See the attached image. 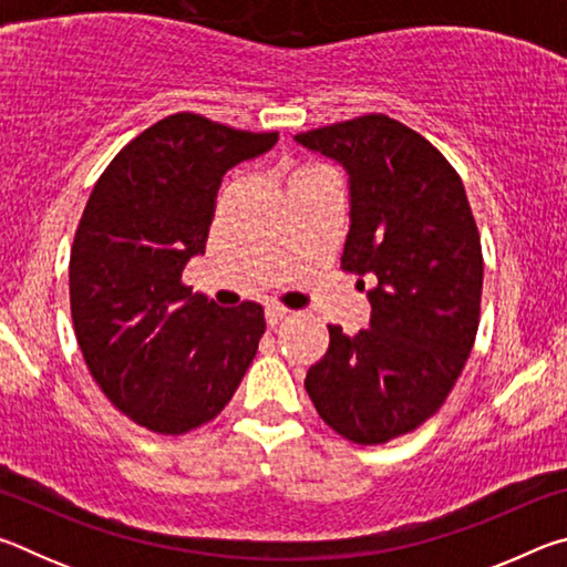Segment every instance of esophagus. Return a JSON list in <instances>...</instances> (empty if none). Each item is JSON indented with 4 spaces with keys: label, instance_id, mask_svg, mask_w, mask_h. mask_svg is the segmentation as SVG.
I'll return each mask as SVG.
<instances>
[{
    "label": "esophagus",
    "instance_id": "obj_1",
    "mask_svg": "<svg viewBox=\"0 0 567 567\" xmlns=\"http://www.w3.org/2000/svg\"><path fill=\"white\" fill-rule=\"evenodd\" d=\"M287 315H290V310H285V307H280V305H270L265 310V320H267V324H270V328H275V324H280L282 320H287Z\"/></svg>",
    "mask_w": 567,
    "mask_h": 567
}]
</instances>
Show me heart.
<instances>
[{
  "mask_svg": "<svg viewBox=\"0 0 567 567\" xmlns=\"http://www.w3.org/2000/svg\"><path fill=\"white\" fill-rule=\"evenodd\" d=\"M300 172H305V169H300Z\"/></svg>",
  "mask_w": 567,
  "mask_h": 567,
  "instance_id": "b5f03b06",
  "label": "heart"
}]
</instances>
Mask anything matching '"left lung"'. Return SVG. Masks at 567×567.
Here are the masks:
<instances>
[{
  "label": "left lung",
  "instance_id": "obj_1",
  "mask_svg": "<svg viewBox=\"0 0 567 567\" xmlns=\"http://www.w3.org/2000/svg\"><path fill=\"white\" fill-rule=\"evenodd\" d=\"M350 175L340 267L372 282L370 328L328 324L305 390L334 433L382 445L443 408L475 344L483 249L463 179L443 152L388 114L300 132Z\"/></svg>",
  "mask_w": 567,
  "mask_h": 567
}]
</instances>
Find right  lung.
Segmentation results:
<instances>
[{"mask_svg": "<svg viewBox=\"0 0 567 567\" xmlns=\"http://www.w3.org/2000/svg\"><path fill=\"white\" fill-rule=\"evenodd\" d=\"M275 142L169 114L117 152L84 207L70 255L76 342L112 405L152 433L217 417L265 334L262 305L217 307L182 270L205 252L225 172Z\"/></svg>", "mask_w": 567, "mask_h": 567, "instance_id": "right-lung-1", "label": "right lung"}]
</instances>
